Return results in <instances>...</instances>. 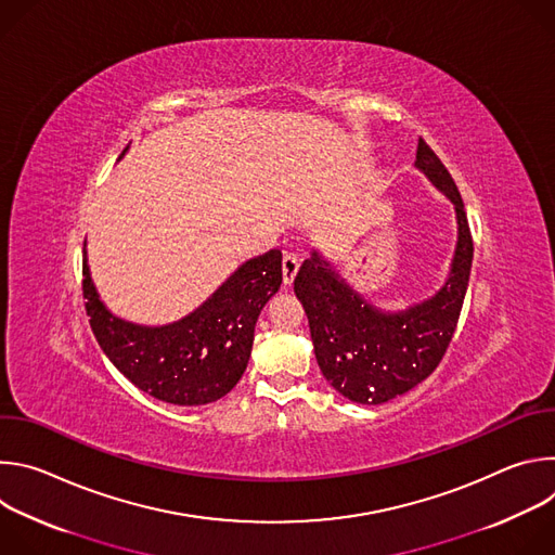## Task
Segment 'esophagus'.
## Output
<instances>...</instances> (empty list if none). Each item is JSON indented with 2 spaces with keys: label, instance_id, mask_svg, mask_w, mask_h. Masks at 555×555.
<instances>
[{
  "label": "esophagus",
  "instance_id": "1",
  "mask_svg": "<svg viewBox=\"0 0 555 555\" xmlns=\"http://www.w3.org/2000/svg\"><path fill=\"white\" fill-rule=\"evenodd\" d=\"M298 268H300V259L296 255H285L283 257V283L285 285H292Z\"/></svg>",
  "mask_w": 555,
  "mask_h": 555
}]
</instances>
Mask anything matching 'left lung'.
Instances as JSON below:
<instances>
[{
  "label": "left lung",
  "instance_id": "8db88e82",
  "mask_svg": "<svg viewBox=\"0 0 555 555\" xmlns=\"http://www.w3.org/2000/svg\"><path fill=\"white\" fill-rule=\"evenodd\" d=\"M415 167L450 197L459 223L448 281L433 298L406 311H379L353 292L319 253L302 261L294 279L323 375L358 404L373 406L398 398L439 366L456 330L469 281L474 246L463 199L424 138L417 142Z\"/></svg>",
  "mask_w": 555,
  "mask_h": 555
}]
</instances>
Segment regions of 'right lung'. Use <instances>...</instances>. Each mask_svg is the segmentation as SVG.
<instances>
[{
	"instance_id": "1",
	"label": "right lung",
	"mask_w": 555,
	"mask_h": 555,
	"mask_svg": "<svg viewBox=\"0 0 555 555\" xmlns=\"http://www.w3.org/2000/svg\"><path fill=\"white\" fill-rule=\"evenodd\" d=\"M281 250L246 261L204 305L165 327H142L101 302L83 246V298L92 332L112 364L155 400L178 406L217 402L242 379L263 305L279 292Z\"/></svg>"
}]
</instances>
